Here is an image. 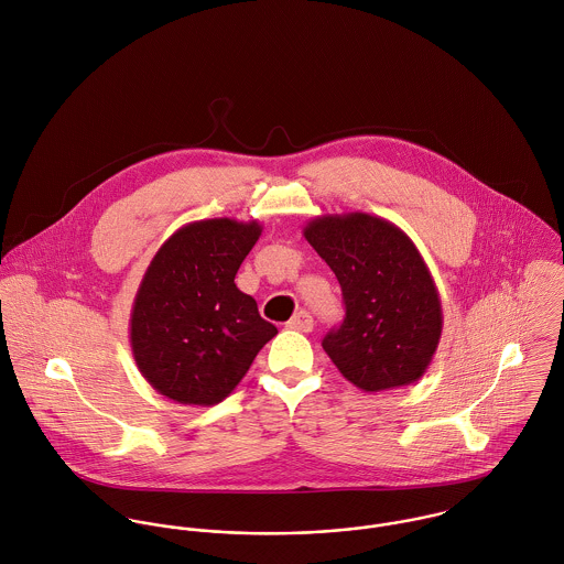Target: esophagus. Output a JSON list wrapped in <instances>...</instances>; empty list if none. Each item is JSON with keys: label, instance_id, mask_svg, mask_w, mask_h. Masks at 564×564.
<instances>
[{"label": "esophagus", "instance_id": "esophagus-1", "mask_svg": "<svg viewBox=\"0 0 564 564\" xmlns=\"http://www.w3.org/2000/svg\"><path fill=\"white\" fill-rule=\"evenodd\" d=\"M286 327L289 329H297V332H311L315 327V322H313L308 311H300V313L293 315L291 322L286 323Z\"/></svg>", "mask_w": 564, "mask_h": 564}]
</instances>
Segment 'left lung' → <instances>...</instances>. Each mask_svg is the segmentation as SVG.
<instances>
[{"mask_svg":"<svg viewBox=\"0 0 564 564\" xmlns=\"http://www.w3.org/2000/svg\"><path fill=\"white\" fill-rule=\"evenodd\" d=\"M304 237L343 291L345 319L322 343L329 360L365 393L414 384L443 329L441 297L414 242L367 213L315 217Z\"/></svg>","mask_w":564,"mask_h":564,"instance_id":"1","label":"left lung"}]
</instances>
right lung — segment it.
Instances as JSON below:
<instances>
[{"mask_svg": "<svg viewBox=\"0 0 564 564\" xmlns=\"http://www.w3.org/2000/svg\"><path fill=\"white\" fill-rule=\"evenodd\" d=\"M260 232L256 219L193 221L152 258L134 297L130 345L139 371L164 398L224 402L278 334L235 284Z\"/></svg>", "mask_w": 564, "mask_h": 564, "instance_id": "add662e5", "label": "right lung"}]
</instances>
